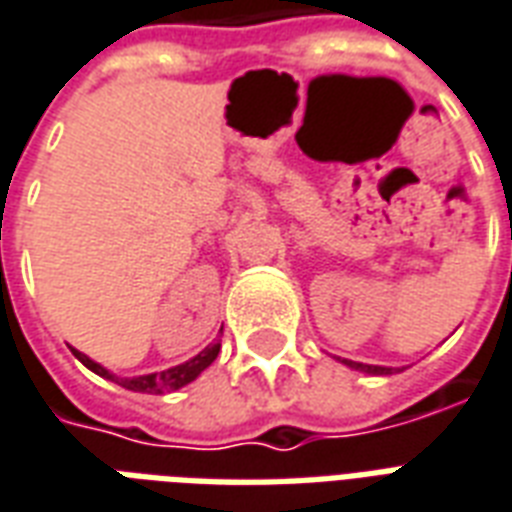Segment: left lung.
Returning <instances> with one entry per match:
<instances>
[{"mask_svg": "<svg viewBox=\"0 0 512 512\" xmlns=\"http://www.w3.org/2000/svg\"><path fill=\"white\" fill-rule=\"evenodd\" d=\"M345 367H351V370H359V372H367V375H394V367H378V364H361V361H351V359H343Z\"/></svg>", "mask_w": 512, "mask_h": 512, "instance_id": "obj_1", "label": "left lung"}]
</instances>
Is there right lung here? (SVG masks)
Wrapping results in <instances>:
<instances>
[{"label":"right lung","mask_w":512,"mask_h":512,"mask_svg":"<svg viewBox=\"0 0 512 512\" xmlns=\"http://www.w3.org/2000/svg\"><path fill=\"white\" fill-rule=\"evenodd\" d=\"M218 351H221V343L215 340V343L207 345L205 351L197 353L194 359L183 361L178 367H169V370L164 372H151V375H137V378H118V375H113L110 370H105L102 364H96L94 359H88L86 353H80L78 348H72L75 359H78L80 364H86L88 370L96 372L99 378L113 380L118 386L129 388V391H140V394H164V391H178V388L188 386L191 380H197L199 375L213 364Z\"/></svg>","instance_id":"obj_1"}]
</instances>
